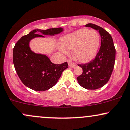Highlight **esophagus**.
Wrapping results in <instances>:
<instances>
[{
    "instance_id": "esophagus-1",
    "label": "esophagus",
    "mask_w": 130,
    "mask_h": 130,
    "mask_svg": "<svg viewBox=\"0 0 130 130\" xmlns=\"http://www.w3.org/2000/svg\"><path fill=\"white\" fill-rule=\"evenodd\" d=\"M68 66L70 67H71V68H74V67H76L75 64L73 63V62H71V61L70 60H68Z\"/></svg>"
}]
</instances>
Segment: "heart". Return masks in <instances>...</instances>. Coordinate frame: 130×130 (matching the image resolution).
<instances>
[{"label": "heart", "instance_id": "obj_1", "mask_svg": "<svg viewBox=\"0 0 130 130\" xmlns=\"http://www.w3.org/2000/svg\"><path fill=\"white\" fill-rule=\"evenodd\" d=\"M59 50L67 54L72 50V56L80 63H88L97 54L100 44V37L95 30L80 29L67 34L60 40Z\"/></svg>", "mask_w": 130, "mask_h": 130}]
</instances>
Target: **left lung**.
<instances>
[{
	"instance_id": "8db88e82",
	"label": "left lung",
	"mask_w": 130,
	"mask_h": 130,
	"mask_svg": "<svg viewBox=\"0 0 130 130\" xmlns=\"http://www.w3.org/2000/svg\"><path fill=\"white\" fill-rule=\"evenodd\" d=\"M98 31L101 37V46L95 59L79 66L83 73L77 77L80 86L88 90H95L106 84L114 70L116 49L111 35L101 27L94 24L86 25Z\"/></svg>"
}]
</instances>
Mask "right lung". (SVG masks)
Returning <instances> with one entry per match:
<instances>
[{
    "label": "right lung",
    "mask_w": 130,
    "mask_h": 130,
    "mask_svg": "<svg viewBox=\"0 0 130 130\" xmlns=\"http://www.w3.org/2000/svg\"><path fill=\"white\" fill-rule=\"evenodd\" d=\"M63 31L62 27L45 30L35 29L16 43L13 49V63L19 79L27 87L35 91L48 90L57 83L62 72L68 68L67 62L54 64L47 55L34 53L30 47V42L34 38H44V35L54 36Z\"/></svg>",
    "instance_id": "obj_1"
}]
</instances>
